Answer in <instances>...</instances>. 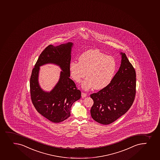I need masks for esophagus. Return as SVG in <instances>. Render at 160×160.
I'll use <instances>...</instances> for the list:
<instances>
[{
    "mask_svg": "<svg viewBox=\"0 0 160 160\" xmlns=\"http://www.w3.org/2000/svg\"><path fill=\"white\" fill-rule=\"evenodd\" d=\"M87 96V94H86V93H85L84 92H82L81 93V97L82 98H85Z\"/></svg>",
    "mask_w": 160,
    "mask_h": 160,
    "instance_id": "esophagus-1",
    "label": "esophagus"
}]
</instances>
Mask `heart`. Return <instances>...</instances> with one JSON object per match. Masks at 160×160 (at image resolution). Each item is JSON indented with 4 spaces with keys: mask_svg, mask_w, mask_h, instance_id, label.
Instances as JSON below:
<instances>
[{
    "mask_svg": "<svg viewBox=\"0 0 160 160\" xmlns=\"http://www.w3.org/2000/svg\"><path fill=\"white\" fill-rule=\"evenodd\" d=\"M79 62L72 61L69 64L70 75L79 83L87 76L81 84L85 90L94 88L100 90L107 87L112 81L117 70L114 58L107 56L99 50L91 49L80 56Z\"/></svg>",
    "mask_w": 160,
    "mask_h": 160,
    "instance_id": "1",
    "label": "heart"
}]
</instances>
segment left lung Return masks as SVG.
Segmentation results:
<instances>
[{
    "instance_id": "1",
    "label": "left lung",
    "mask_w": 160,
    "mask_h": 160,
    "mask_svg": "<svg viewBox=\"0 0 160 160\" xmlns=\"http://www.w3.org/2000/svg\"><path fill=\"white\" fill-rule=\"evenodd\" d=\"M120 54V67L110 83L90 95L94 102L91 115L94 120L104 125L114 122L124 114L135 98V70L125 53L121 52Z\"/></svg>"
}]
</instances>
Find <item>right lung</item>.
<instances>
[{"mask_svg": "<svg viewBox=\"0 0 160 160\" xmlns=\"http://www.w3.org/2000/svg\"><path fill=\"white\" fill-rule=\"evenodd\" d=\"M73 46L71 42L57 46H48L39 57L30 77V94L33 106L40 114L54 123L69 117L71 106L81 98V91L69 78ZM47 64H56L62 70L58 82L50 92L43 91L38 83L39 67Z\"/></svg>", "mask_w": 160, "mask_h": 160, "instance_id": "add662e5", "label": "right lung"}]
</instances>
